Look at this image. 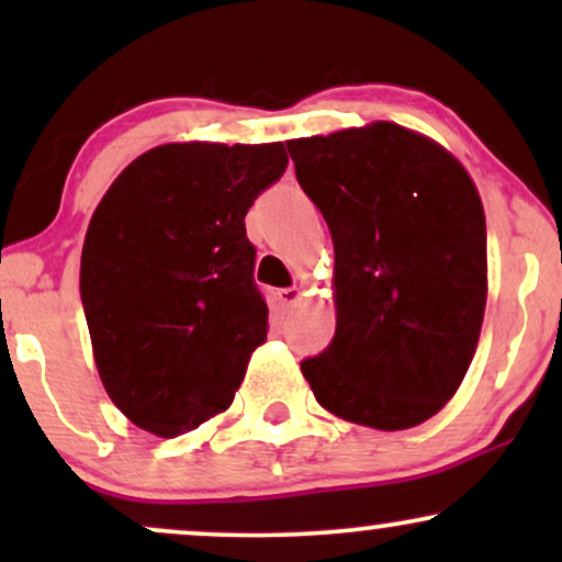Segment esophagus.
Here are the masks:
<instances>
[{
  "label": "esophagus",
  "mask_w": 562,
  "mask_h": 562,
  "mask_svg": "<svg viewBox=\"0 0 562 562\" xmlns=\"http://www.w3.org/2000/svg\"><path fill=\"white\" fill-rule=\"evenodd\" d=\"M277 299H280L282 306L290 308L303 299V290L301 288H282V290H277Z\"/></svg>",
  "instance_id": "esophagus-1"
}]
</instances>
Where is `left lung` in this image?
Returning a JSON list of instances; mask_svg holds the SVG:
<instances>
[{
  "mask_svg": "<svg viewBox=\"0 0 562 562\" xmlns=\"http://www.w3.org/2000/svg\"><path fill=\"white\" fill-rule=\"evenodd\" d=\"M285 145L335 248V338L303 378L340 420L415 428L454 396L481 338L479 190L447 147L391 121Z\"/></svg>",
  "mask_w": 562,
  "mask_h": 562,
  "instance_id": "left-lung-1",
  "label": "left lung"
}]
</instances>
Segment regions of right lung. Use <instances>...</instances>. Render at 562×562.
<instances>
[{
	"mask_svg": "<svg viewBox=\"0 0 562 562\" xmlns=\"http://www.w3.org/2000/svg\"><path fill=\"white\" fill-rule=\"evenodd\" d=\"M282 142H169L119 173L89 222L81 301L97 372L137 428L173 438L229 409L269 308L245 214Z\"/></svg>",
	"mask_w": 562,
	"mask_h": 562,
	"instance_id": "right-lung-1",
	"label": "right lung"
}]
</instances>
